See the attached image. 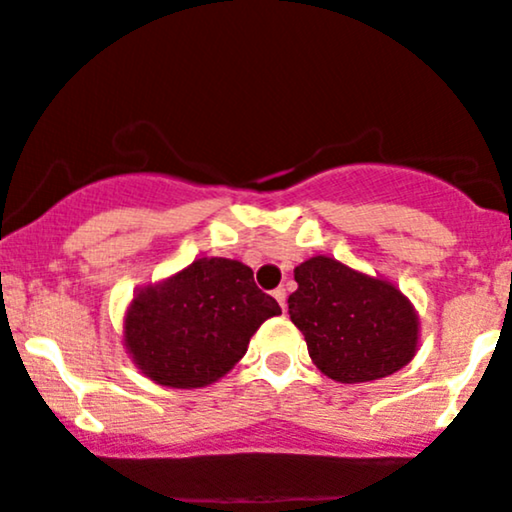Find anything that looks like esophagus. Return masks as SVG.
<instances>
[{"label":"esophagus","instance_id":"obj_1","mask_svg":"<svg viewBox=\"0 0 512 512\" xmlns=\"http://www.w3.org/2000/svg\"><path fill=\"white\" fill-rule=\"evenodd\" d=\"M274 298L279 301L281 310H286V289H274Z\"/></svg>","mask_w":512,"mask_h":512}]
</instances>
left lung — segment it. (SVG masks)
Instances as JSON below:
<instances>
[{"mask_svg":"<svg viewBox=\"0 0 512 512\" xmlns=\"http://www.w3.org/2000/svg\"><path fill=\"white\" fill-rule=\"evenodd\" d=\"M293 276L291 322L322 373L337 383H370L411 361L419 317L395 286L322 255L298 264Z\"/></svg>","mask_w":512,"mask_h":512,"instance_id":"obj_1","label":"left lung"}]
</instances>
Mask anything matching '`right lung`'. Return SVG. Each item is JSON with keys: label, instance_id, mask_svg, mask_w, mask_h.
Masks as SVG:
<instances>
[{"label": "right lung", "instance_id": "add662e5", "mask_svg": "<svg viewBox=\"0 0 512 512\" xmlns=\"http://www.w3.org/2000/svg\"><path fill=\"white\" fill-rule=\"evenodd\" d=\"M279 313V303L257 289L248 264L202 257L134 296L125 344L158 385L190 390L226 375L257 327Z\"/></svg>", "mask_w": 512, "mask_h": 512}]
</instances>
